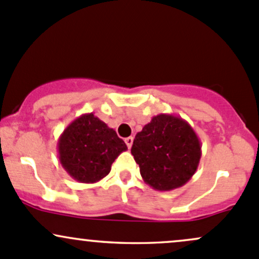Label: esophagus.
Returning a JSON list of instances; mask_svg holds the SVG:
<instances>
[{
  "instance_id": "1",
  "label": "esophagus",
  "mask_w": 259,
  "mask_h": 259,
  "mask_svg": "<svg viewBox=\"0 0 259 259\" xmlns=\"http://www.w3.org/2000/svg\"><path fill=\"white\" fill-rule=\"evenodd\" d=\"M124 142H126L127 147H128V148H131V147H132V144H133V137H127V138H124Z\"/></svg>"
}]
</instances>
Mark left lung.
<instances>
[{
  "label": "left lung",
  "mask_w": 259,
  "mask_h": 259,
  "mask_svg": "<svg viewBox=\"0 0 259 259\" xmlns=\"http://www.w3.org/2000/svg\"><path fill=\"white\" fill-rule=\"evenodd\" d=\"M131 153L146 184L155 190L170 191L195 174L201 143L185 119L160 113L136 135Z\"/></svg>",
  "instance_id": "8db88e82"
}]
</instances>
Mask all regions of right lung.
<instances>
[{"label": "right lung", "mask_w": 259, "mask_h": 259, "mask_svg": "<svg viewBox=\"0 0 259 259\" xmlns=\"http://www.w3.org/2000/svg\"><path fill=\"white\" fill-rule=\"evenodd\" d=\"M127 146L113 128L93 112L74 119L60 135L58 154L62 166L79 183L93 184L110 173Z\"/></svg>", "instance_id": "add662e5"}]
</instances>
